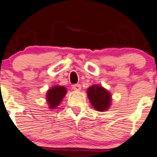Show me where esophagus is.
<instances>
[{"label":"esophagus","mask_w":157,"mask_h":157,"mask_svg":"<svg viewBox=\"0 0 157 157\" xmlns=\"http://www.w3.org/2000/svg\"><path fill=\"white\" fill-rule=\"evenodd\" d=\"M72 89L75 91H80L81 90V85H79V84L73 85Z\"/></svg>","instance_id":"esophagus-1"}]
</instances>
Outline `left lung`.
<instances>
[{
    "label": "left lung",
    "instance_id": "1",
    "mask_svg": "<svg viewBox=\"0 0 157 157\" xmlns=\"http://www.w3.org/2000/svg\"><path fill=\"white\" fill-rule=\"evenodd\" d=\"M88 97L92 107L100 112L106 111L111 105V94L102 86L94 85L87 90Z\"/></svg>",
    "mask_w": 157,
    "mask_h": 157
}]
</instances>
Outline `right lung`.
<instances>
[{"mask_svg":"<svg viewBox=\"0 0 157 157\" xmlns=\"http://www.w3.org/2000/svg\"><path fill=\"white\" fill-rule=\"evenodd\" d=\"M66 88L64 86H55L52 89H48L46 94V99L50 109H55L63 99L66 94Z\"/></svg>","mask_w":157,"mask_h":157,"instance_id":"add662e5","label":"right lung"}]
</instances>
